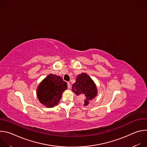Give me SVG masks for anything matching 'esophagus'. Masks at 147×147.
Here are the masks:
<instances>
[{"label":"esophagus","instance_id":"obj_1","mask_svg":"<svg viewBox=\"0 0 147 147\" xmlns=\"http://www.w3.org/2000/svg\"><path fill=\"white\" fill-rule=\"evenodd\" d=\"M67 87H68V88L69 89V88H70V87H71V84H70V82H67Z\"/></svg>","mask_w":147,"mask_h":147}]
</instances>
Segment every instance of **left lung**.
I'll return each instance as SVG.
<instances>
[{"label": "left lung", "mask_w": 147, "mask_h": 147, "mask_svg": "<svg viewBox=\"0 0 147 147\" xmlns=\"http://www.w3.org/2000/svg\"><path fill=\"white\" fill-rule=\"evenodd\" d=\"M72 91L77 95L84 98V105H87L97 94L96 86L92 79L86 73H81L76 78L72 86Z\"/></svg>", "instance_id": "8db88e82"}]
</instances>
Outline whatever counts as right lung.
Wrapping results in <instances>:
<instances>
[{
    "label": "right lung",
    "mask_w": 147,
    "mask_h": 147,
    "mask_svg": "<svg viewBox=\"0 0 147 147\" xmlns=\"http://www.w3.org/2000/svg\"><path fill=\"white\" fill-rule=\"evenodd\" d=\"M67 88V84L60 76L51 74L40 82L37 96L41 103L52 108L58 103L62 93Z\"/></svg>",
    "instance_id": "obj_1"
}]
</instances>
